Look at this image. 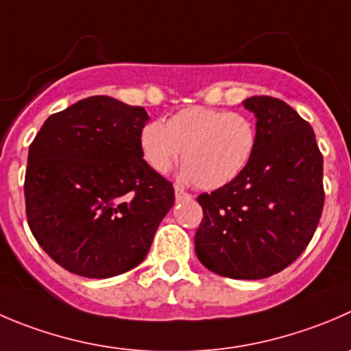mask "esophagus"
Returning a JSON list of instances; mask_svg holds the SVG:
<instances>
[{
	"label": "esophagus",
	"mask_w": 351,
	"mask_h": 351,
	"mask_svg": "<svg viewBox=\"0 0 351 351\" xmlns=\"http://www.w3.org/2000/svg\"><path fill=\"white\" fill-rule=\"evenodd\" d=\"M175 199L178 200V202H182V200L192 199V195H190L189 192H185V190H183L182 186H175Z\"/></svg>",
	"instance_id": "obj_1"
}]
</instances>
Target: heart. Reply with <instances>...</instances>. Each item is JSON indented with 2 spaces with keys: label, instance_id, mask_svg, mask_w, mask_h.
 <instances>
[{
  "label": "heart",
  "instance_id": "1",
  "mask_svg": "<svg viewBox=\"0 0 351 351\" xmlns=\"http://www.w3.org/2000/svg\"><path fill=\"white\" fill-rule=\"evenodd\" d=\"M141 154L154 173L168 171L180 159L183 182L204 190L221 189L241 175L257 145V130L247 114L189 106L168 121H151L138 138Z\"/></svg>",
  "mask_w": 351,
  "mask_h": 351
}]
</instances>
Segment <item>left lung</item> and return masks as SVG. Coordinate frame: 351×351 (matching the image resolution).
<instances>
[{"mask_svg":"<svg viewBox=\"0 0 351 351\" xmlns=\"http://www.w3.org/2000/svg\"><path fill=\"white\" fill-rule=\"evenodd\" d=\"M243 106L257 118V145L228 185L202 193L195 254L231 280H262L300 257L324 207L322 159L308 121L285 101L254 96Z\"/></svg>","mask_w":351,"mask_h":351,"instance_id":"8db88e82","label":"left lung"}]
</instances>
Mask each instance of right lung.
I'll use <instances>...</instances> for the list:
<instances>
[{"mask_svg":"<svg viewBox=\"0 0 351 351\" xmlns=\"http://www.w3.org/2000/svg\"><path fill=\"white\" fill-rule=\"evenodd\" d=\"M144 108L93 96L44 121L29 147L27 223L56 264L84 278L138 266L175 204L173 183L142 159Z\"/></svg>","mask_w":351,"mask_h":351,"instance_id":"1","label":"right lung"}]
</instances>
